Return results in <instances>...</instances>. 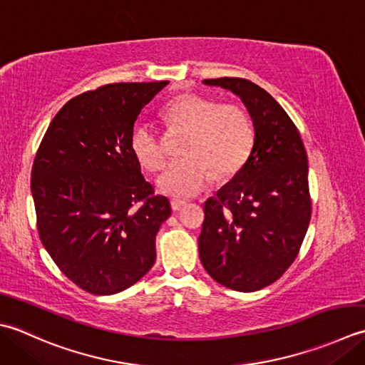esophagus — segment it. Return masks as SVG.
<instances>
[{"mask_svg": "<svg viewBox=\"0 0 365 365\" xmlns=\"http://www.w3.org/2000/svg\"><path fill=\"white\" fill-rule=\"evenodd\" d=\"M170 205H172V210H173V211H181L182 207H184L185 205H187V203H185L184 200H178V198H173L172 202H170Z\"/></svg>", "mask_w": 365, "mask_h": 365, "instance_id": "1", "label": "esophagus"}]
</instances>
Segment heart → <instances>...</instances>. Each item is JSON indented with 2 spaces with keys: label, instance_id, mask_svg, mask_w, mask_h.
I'll return each instance as SVG.
<instances>
[{
  "label": "heart",
  "instance_id": "b5f03b06",
  "mask_svg": "<svg viewBox=\"0 0 365 365\" xmlns=\"http://www.w3.org/2000/svg\"><path fill=\"white\" fill-rule=\"evenodd\" d=\"M172 128L187 132L182 159L168 163L158 185L173 197H193L212 180H228L247 163L255 143L250 118L236 103H220L197 93H182L163 108ZM129 146L146 172H159L165 163V148L154 125L145 120L132 124Z\"/></svg>",
  "mask_w": 365,
  "mask_h": 365
}]
</instances>
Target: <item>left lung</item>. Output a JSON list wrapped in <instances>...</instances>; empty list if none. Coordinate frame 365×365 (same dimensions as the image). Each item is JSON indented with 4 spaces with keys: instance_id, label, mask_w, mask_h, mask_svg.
Listing matches in <instances>:
<instances>
[{
    "instance_id": "8db88e82",
    "label": "left lung",
    "mask_w": 365,
    "mask_h": 365,
    "mask_svg": "<svg viewBox=\"0 0 365 365\" xmlns=\"http://www.w3.org/2000/svg\"><path fill=\"white\" fill-rule=\"evenodd\" d=\"M240 96L255 129L247 163L205 203L200 259L220 285L257 292L282 277L299 254L312 215L307 153L299 130L250 80H203Z\"/></svg>"
}]
</instances>
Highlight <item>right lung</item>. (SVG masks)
<instances>
[{"mask_svg": "<svg viewBox=\"0 0 365 365\" xmlns=\"http://www.w3.org/2000/svg\"><path fill=\"white\" fill-rule=\"evenodd\" d=\"M167 83H111L76 96L36 153L41 241L59 271L91 294L123 292L155 262V235L172 207L141 175L129 133Z\"/></svg>", "mask_w": 365, "mask_h": 365, "instance_id": "add662e5", "label": "right lung"}]
</instances>
